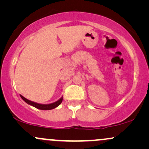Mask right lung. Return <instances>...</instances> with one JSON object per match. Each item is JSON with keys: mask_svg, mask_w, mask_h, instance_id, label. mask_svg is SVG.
I'll return each mask as SVG.
<instances>
[{"mask_svg": "<svg viewBox=\"0 0 149 149\" xmlns=\"http://www.w3.org/2000/svg\"><path fill=\"white\" fill-rule=\"evenodd\" d=\"M20 97H21L22 100L24 101V102H26L27 104L33 106V107H36V109H41V110H50V109H54V108L57 107L58 106H59V104L61 103V102H62V100H63V97H61L60 100H59L57 102H54V103L49 104H40L35 103V102H31V101H30V100H28L27 99H26L25 97H24L23 96H22V95H20Z\"/></svg>", "mask_w": 149, "mask_h": 149, "instance_id": "1", "label": "right lung"}]
</instances>
